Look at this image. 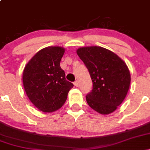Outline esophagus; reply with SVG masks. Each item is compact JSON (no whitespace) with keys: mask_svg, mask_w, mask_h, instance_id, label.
Returning <instances> with one entry per match:
<instances>
[{"mask_svg":"<svg viewBox=\"0 0 150 150\" xmlns=\"http://www.w3.org/2000/svg\"><path fill=\"white\" fill-rule=\"evenodd\" d=\"M74 85L75 86V87H78L79 86V82L78 81H75V82H74Z\"/></svg>","mask_w":150,"mask_h":150,"instance_id":"1","label":"esophagus"}]
</instances>
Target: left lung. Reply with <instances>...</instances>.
I'll use <instances>...</instances> for the list:
<instances>
[{
  "mask_svg": "<svg viewBox=\"0 0 150 150\" xmlns=\"http://www.w3.org/2000/svg\"><path fill=\"white\" fill-rule=\"evenodd\" d=\"M77 53L88 70L93 86L87 104L101 114L113 112L126 97L130 74L123 60L101 46L82 47Z\"/></svg>",
  "mask_w": 150,
  "mask_h": 150,
  "instance_id": "left-lung-1",
  "label": "left lung"
}]
</instances>
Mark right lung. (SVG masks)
<instances>
[{
	"label": "right lung",
	"mask_w": 150,
	"mask_h": 150,
	"mask_svg": "<svg viewBox=\"0 0 150 150\" xmlns=\"http://www.w3.org/2000/svg\"><path fill=\"white\" fill-rule=\"evenodd\" d=\"M65 49L49 46L37 52L23 71L24 88L30 100L38 109L50 113L64 104L73 84L65 79L60 66Z\"/></svg>",
	"instance_id": "1"
}]
</instances>
